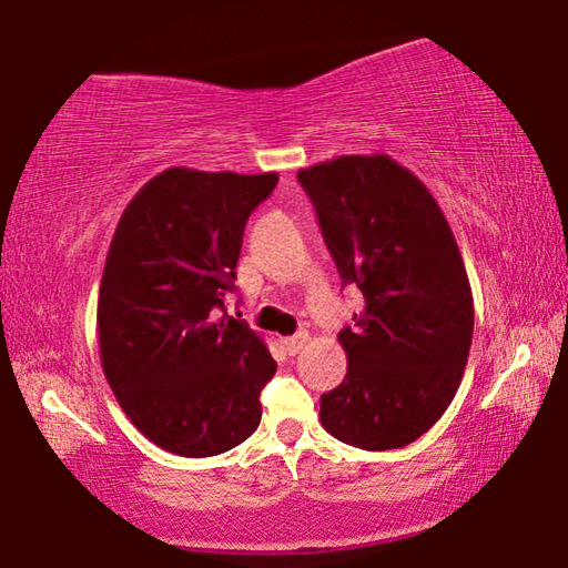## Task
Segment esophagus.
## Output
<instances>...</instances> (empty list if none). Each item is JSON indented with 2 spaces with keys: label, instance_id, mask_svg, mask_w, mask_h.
I'll list each match as a JSON object with an SVG mask.
<instances>
[{
  "label": "esophagus",
  "instance_id": "34e87169",
  "mask_svg": "<svg viewBox=\"0 0 568 568\" xmlns=\"http://www.w3.org/2000/svg\"><path fill=\"white\" fill-rule=\"evenodd\" d=\"M307 343V333L305 331H301V333H295V335H291V338H283V348H285V353L287 355H295V353H301L303 351V345Z\"/></svg>",
  "mask_w": 568,
  "mask_h": 568
}]
</instances>
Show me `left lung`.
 <instances>
[{
  "mask_svg": "<svg viewBox=\"0 0 568 568\" xmlns=\"http://www.w3.org/2000/svg\"><path fill=\"white\" fill-rule=\"evenodd\" d=\"M343 285L363 293L338 341L348 373L321 396L343 444L403 448L444 416L464 378L474 297L456 237L428 187L388 155H343L297 172Z\"/></svg>",
  "mask_w": 568,
  "mask_h": 568,
  "instance_id": "8db88e82",
  "label": "left lung"
}]
</instances>
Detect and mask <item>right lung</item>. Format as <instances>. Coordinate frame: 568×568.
Wrapping results in <instances>:
<instances>
[{
    "mask_svg": "<svg viewBox=\"0 0 568 568\" xmlns=\"http://www.w3.org/2000/svg\"><path fill=\"white\" fill-rule=\"evenodd\" d=\"M275 172L170 168L130 200L104 263L98 328L110 388L170 454H225L261 423L275 373L265 343L225 313L245 223Z\"/></svg>",
    "mask_w": 568,
    "mask_h": 568,
    "instance_id": "1",
    "label": "right lung"
}]
</instances>
